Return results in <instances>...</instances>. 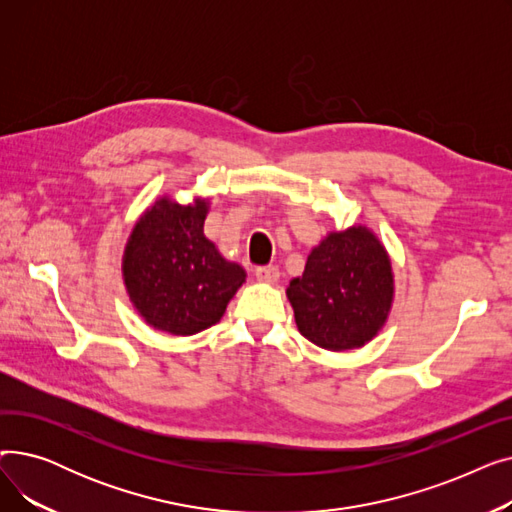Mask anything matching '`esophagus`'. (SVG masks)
<instances>
[{
  "mask_svg": "<svg viewBox=\"0 0 512 512\" xmlns=\"http://www.w3.org/2000/svg\"><path fill=\"white\" fill-rule=\"evenodd\" d=\"M255 278L261 280V282L274 284L280 278V270L276 265H263V267H257V270H255Z\"/></svg>",
  "mask_w": 512,
  "mask_h": 512,
  "instance_id": "1",
  "label": "esophagus"
}]
</instances>
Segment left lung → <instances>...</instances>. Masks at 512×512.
<instances>
[{"label":"left lung","instance_id":"obj_1","mask_svg":"<svg viewBox=\"0 0 512 512\" xmlns=\"http://www.w3.org/2000/svg\"><path fill=\"white\" fill-rule=\"evenodd\" d=\"M286 297L299 332L326 351L365 346L384 328L394 301L388 251L369 228L330 232L311 249Z\"/></svg>","mask_w":512,"mask_h":512}]
</instances>
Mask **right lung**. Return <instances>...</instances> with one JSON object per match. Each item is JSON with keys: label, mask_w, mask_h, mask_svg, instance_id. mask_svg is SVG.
<instances>
[{"label": "right lung", "mask_w": 512, "mask_h": 512, "mask_svg": "<svg viewBox=\"0 0 512 512\" xmlns=\"http://www.w3.org/2000/svg\"><path fill=\"white\" fill-rule=\"evenodd\" d=\"M207 199H157L134 224L122 276L130 303L155 330L193 336L218 324L247 272L203 234Z\"/></svg>", "instance_id": "obj_1"}]
</instances>
